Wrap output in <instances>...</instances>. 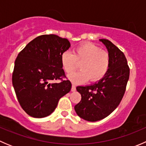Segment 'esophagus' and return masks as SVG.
<instances>
[{
  "mask_svg": "<svg viewBox=\"0 0 146 146\" xmlns=\"http://www.w3.org/2000/svg\"><path fill=\"white\" fill-rule=\"evenodd\" d=\"M76 90V87L75 85H72V88H71V91L72 92H75Z\"/></svg>",
  "mask_w": 146,
  "mask_h": 146,
  "instance_id": "obj_1",
  "label": "esophagus"
}]
</instances>
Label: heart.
Wrapping results in <instances>:
<instances>
[{"label": "heart", "mask_w": 146, "mask_h": 146, "mask_svg": "<svg viewBox=\"0 0 146 146\" xmlns=\"http://www.w3.org/2000/svg\"><path fill=\"white\" fill-rule=\"evenodd\" d=\"M61 63L68 74L76 70L80 64L81 70L70 75L68 78L73 83L81 84L89 79L91 82H97L103 78L110 68V56L94 44L84 43L76 47L73 53H63Z\"/></svg>", "instance_id": "obj_1"}]
</instances>
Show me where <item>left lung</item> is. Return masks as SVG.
<instances>
[{"label":"left lung","mask_w":146,"mask_h":146,"mask_svg":"<svg viewBox=\"0 0 146 146\" xmlns=\"http://www.w3.org/2000/svg\"><path fill=\"white\" fill-rule=\"evenodd\" d=\"M100 40L110 54L108 72L96 83L76 88L81 95V100L75 106V110L80 118L88 121L105 118L118 107L124 95L130 73L124 54L108 39Z\"/></svg>","instance_id":"1"}]
</instances>
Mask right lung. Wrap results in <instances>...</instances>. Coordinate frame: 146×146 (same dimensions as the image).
<instances>
[{"label": "right lung", "mask_w": 146, "mask_h": 146, "mask_svg": "<svg viewBox=\"0 0 146 146\" xmlns=\"http://www.w3.org/2000/svg\"><path fill=\"white\" fill-rule=\"evenodd\" d=\"M70 46L69 41L56 35H44L28 43L15 61L12 82L17 100L28 115H50L59 100L70 92L61 56ZM59 80V83L52 81Z\"/></svg>", "instance_id": "obj_1"}]
</instances>
